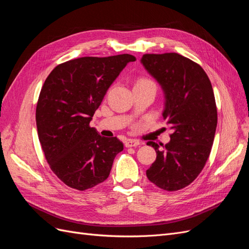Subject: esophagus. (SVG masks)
Masks as SVG:
<instances>
[{
    "mask_svg": "<svg viewBox=\"0 0 249 249\" xmlns=\"http://www.w3.org/2000/svg\"><path fill=\"white\" fill-rule=\"evenodd\" d=\"M124 145L125 147H134L140 145V142L137 139H127L124 142Z\"/></svg>",
    "mask_w": 249,
    "mask_h": 249,
    "instance_id": "34e87169",
    "label": "esophagus"
}]
</instances>
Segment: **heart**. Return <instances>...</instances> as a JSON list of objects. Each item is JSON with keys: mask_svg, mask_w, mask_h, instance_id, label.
Here are the masks:
<instances>
[{"mask_svg": "<svg viewBox=\"0 0 249 249\" xmlns=\"http://www.w3.org/2000/svg\"><path fill=\"white\" fill-rule=\"evenodd\" d=\"M146 82H152V81H149V80H147V79H142V80L138 81L137 84H141V83H146Z\"/></svg>", "mask_w": 249, "mask_h": 249, "instance_id": "obj_1", "label": "heart"}]
</instances>
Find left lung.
Wrapping results in <instances>:
<instances>
[{
  "label": "left lung",
  "mask_w": 249,
  "mask_h": 249,
  "mask_svg": "<svg viewBox=\"0 0 249 249\" xmlns=\"http://www.w3.org/2000/svg\"><path fill=\"white\" fill-rule=\"evenodd\" d=\"M140 62L163 90L162 115L172 131L163 150V144L147 142L157 159L146 177L163 190H179L197 178L213 145L217 126L213 88L205 71L178 53L145 54Z\"/></svg>",
  "instance_id": "1"
}]
</instances>
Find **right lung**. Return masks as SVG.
I'll return each instance as SVG.
<instances>
[{"label": "right lung", "instance_id": "obj_1", "mask_svg": "<svg viewBox=\"0 0 249 249\" xmlns=\"http://www.w3.org/2000/svg\"><path fill=\"white\" fill-rule=\"evenodd\" d=\"M133 55L82 57L56 66L41 88L36 125L53 172L73 189L103 183L124 149L116 137H103L89 124L107 90Z\"/></svg>", "mask_w": 249, "mask_h": 249}]
</instances>
